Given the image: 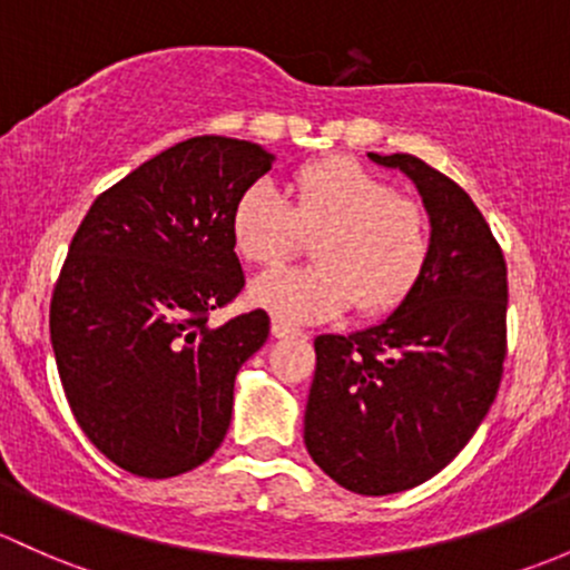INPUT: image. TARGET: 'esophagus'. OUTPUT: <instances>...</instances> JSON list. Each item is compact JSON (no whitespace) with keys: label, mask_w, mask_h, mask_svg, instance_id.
I'll list each match as a JSON object with an SVG mask.
<instances>
[{"label":"esophagus","mask_w":570,"mask_h":570,"mask_svg":"<svg viewBox=\"0 0 570 570\" xmlns=\"http://www.w3.org/2000/svg\"><path fill=\"white\" fill-rule=\"evenodd\" d=\"M269 333H273L275 338H286V335H297L301 331H297V327H292L289 322L281 320V316H273V322H269Z\"/></svg>","instance_id":"34e87169"}]
</instances>
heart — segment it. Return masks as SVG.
Returning <instances> with one entry per match:
<instances>
[{
  "mask_svg": "<svg viewBox=\"0 0 570 570\" xmlns=\"http://www.w3.org/2000/svg\"><path fill=\"white\" fill-rule=\"evenodd\" d=\"M232 245L250 267L273 269L314 243V267L256 281L250 301L295 322L331 320L355 303L363 316L399 308L426 275L431 224L421 202L350 155L303 164L292 202L267 183L237 196Z\"/></svg>",
  "mask_w": 570,
  "mask_h": 570,
  "instance_id": "heart-1",
  "label": "heart"
}]
</instances>
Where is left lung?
Listing matches in <instances>:
<instances>
[{
    "label": "left lung",
    "mask_w": 570,
    "mask_h": 570,
    "mask_svg": "<svg viewBox=\"0 0 570 570\" xmlns=\"http://www.w3.org/2000/svg\"><path fill=\"white\" fill-rule=\"evenodd\" d=\"M417 185L431 262L380 325L316 335L303 440L338 487L395 494L459 456L500 391L508 355V267L475 202L415 155H376Z\"/></svg>",
    "instance_id": "obj_1"
}]
</instances>
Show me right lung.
Segmentation results:
<instances>
[{
  "mask_svg": "<svg viewBox=\"0 0 570 570\" xmlns=\"http://www.w3.org/2000/svg\"><path fill=\"white\" fill-rule=\"evenodd\" d=\"M269 166L254 141H179L104 190L70 239L48 311L59 380L87 440L130 475H183L224 442L269 316L207 320L243 292L232 207Z\"/></svg>",
  "mask_w": 570,
  "mask_h": 570,
  "instance_id": "obj_1",
  "label": "right lung"
}]
</instances>
